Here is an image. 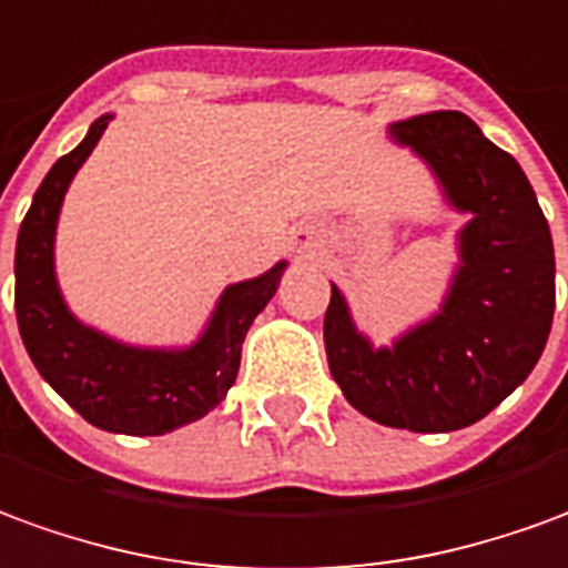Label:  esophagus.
I'll list each match as a JSON object with an SVG mask.
<instances>
[{
  "instance_id": "esophagus-1",
  "label": "esophagus",
  "mask_w": 568,
  "mask_h": 568,
  "mask_svg": "<svg viewBox=\"0 0 568 568\" xmlns=\"http://www.w3.org/2000/svg\"><path fill=\"white\" fill-rule=\"evenodd\" d=\"M293 244H296V251H315L321 247V235H317V229H300L293 235Z\"/></svg>"
}]
</instances>
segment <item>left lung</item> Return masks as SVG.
<instances>
[{
  "label": "left lung",
  "instance_id": "obj_1",
  "mask_svg": "<svg viewBox=\"0 0 568 568\" xmlns=\"http://www.w3.org/2000/svg\"><path fill=\"white\" fill-rule=\"evenodd\" d=\"M394 140L428 159L458 211L462 268L444 312L394 348L373 352L333 287L324 345L348 404L379 425L456 432L480 422L520 385L554 321V244L529 180L462 112L392 124Z\"/></svg>",
  "mask_w": 568,
  "mask_h": 568
}]
</instances>
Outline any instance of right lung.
Returning a JSON list of instances; mask_svg holds the SVG:
<instances>
[{"label":"right lung","instance_id":"add662e5","mask_svg":"<svg viewBox=\"0 0 568 568\" xmlns=\"http://www.w3.org/2000/svg\"><path fill=\"white\" fill-rule=\"evenodd\" d=\"M110 119H98L70 155L54 162L23 216L14 253V312L20 339L42 379L103 432H174L207 416L241 367V342L253 317L275 296L284 263L263 277L232 284L216 305L211 327L189 352H140L82 327L67 312L54 281V226L72 174L98 146Z\"/></svg>","mask_w":568,"mask_h":568}]
</instances>
